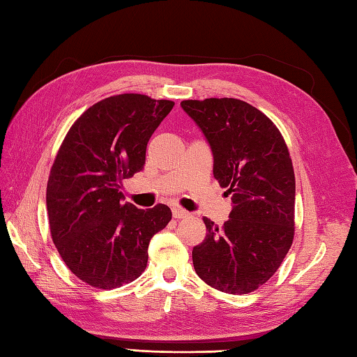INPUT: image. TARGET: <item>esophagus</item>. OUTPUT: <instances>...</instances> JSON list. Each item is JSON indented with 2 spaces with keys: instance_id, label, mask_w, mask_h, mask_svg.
Wrapping results in <instances>:
<instances>
[{
  "instance_id": "obj_1",
  "label": "esophagus",
  "mask_w": 357,
  "mask_h": 357,
  "mask_svg": "<svg viewBox=\"0 0 357 357\" xmlns=\"http://www.w3.org/2000/svg\"><path fill=\"white\" fill-rule=\"evenodd\" d=\"M172 213H173V218L174 219H184V218H187L188 215V211H185L184 208H179V207H174L173 210H172Z\"/></svg>"
}]
</instances>
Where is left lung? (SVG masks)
<instances>
[{
	"label": "left lung",
	"mask_w": 357,
	"mask_h": 357,
	"mask_svg": "<svg viewBox=\"0 0 357 357\" xmlns=\"http://www.w3.org/2000/svg\"><path fill=\"white\" fill-rule=\"evenodd\" d=\"M213 151V176L231 196L222 227L204 218L206 239L193 265L207 285L229 294L257 290L275 275L294 238L293 162L284 136L261 110L236 98L181 102Z\"/></svg>",
	"instance_id": "1"
}]
</instances>
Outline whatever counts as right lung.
<instances>
[{"label":"right lung","instance_id":"obj_1","mask_svg":"<svg viewBox=\"0 0 357 357\" xmlns=\"http://www.w3.org/2000/svg\"><path fill=\"white\" fill-rule=\"evenodd\" d=\"M174 102L141 93L109 96L75 121L47 181L50 234L75 276L113 290L147 267L149 242L170 222L164 204L123 202V179L142 170L150 136Z\"/></svg>","mask_w":357,"mask_h":357}]
</instances>
